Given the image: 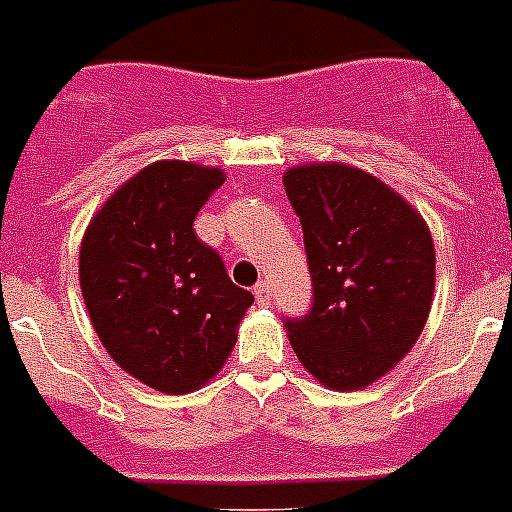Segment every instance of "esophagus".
<instances>
[{"label": "esophagus", "instance_id": "1", "mask_svg": "<svg viewBox=\"0 0 512 512\" xmlns=\"http://www.w3.org/2000/svg\"><path fill=\"white\" fill-rule=\"evenodd\" d=\"M253 296H256V304L267 306L269 304V282H259V285L253 288Z\"/></svg>", "mask_w": 512, "mask_h": 512}]
</instances>
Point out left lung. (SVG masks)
<instances>
[{
    "instance_id": "obj_1",
    "label": "left lung",
    "mask_w": 512,
    "mask_h": 512,
    "mask_svg": "<svg viewBox=\"0 0 512 512\" xmlns=\"http://www.w3.org/2000/svg\"><path fill=\"white\" fill-rule=\"evenodd\" d=\"M282 185L314 290L309 312L285 320L290 346L322 386H370L423 333L436 280L431 232L391 187L343 163L298 166Z\"/></svg>"
}]
</instances>
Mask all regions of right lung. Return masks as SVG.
<instances>
[{
	"mask_svg": "<svg viewBox=\"0 0 512 512\" xmlns=\"http://www.w3.org/2000/svg\"><path fill=\"white\" fill-rule=\"evenodd\" d=\"M224 185L219 169L155 161L118 187L81 243L89 320L129 375L163 394L206 386L253 304L192 224Z\"/></svg>",
	"mask_w": 512,
	"mask_h": 512,
	"instance_id": "1",
	"label": "right lung"
}]
</instances>
